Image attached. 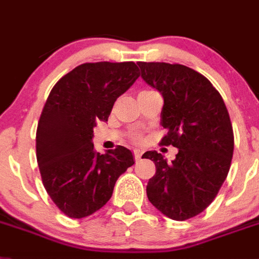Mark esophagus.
<instances>
[{"mask_svg":"<svg viewBox=\"0 0 259 259\" xmlns=\"http://www.w3.org/2000/svg\"><path fill=\"white\" fill-rule=\"evenodd\" d=\"M133 153H134V156H136V159L138 160V159H141V156H142L143 150L142 149H134Z\"/></svg>","mask_w":259,"mask_h":259,"instance_id":"obj_1","label":"esophagus"}]
</instances>
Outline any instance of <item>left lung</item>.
Masks as SVG:
<instances>
[{
  "label": "left lung",
  "instance_id": "1",
  "mask_svg": "<svg viewBox=\"0 0 259 259\" xmlns=\"http://www.w3.org/2000/svg\"><path fill=\"white\" fill-rule=\"evenodd\" d=\"M141 77L163 96V145L179 151L170 163L156 151L146 187L150 203L164 216L183 221L209 205L229 172L234 138L221 95L201 73L182 64L138 62Z\"/></svg>",
  "mask_w": 259,
  "mask_h": 259
}]
</instances>
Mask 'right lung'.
I'll list each match as a JSON object with an SVG mask.
<instances>
[{
    "mask_svg": "<svg viewBox=\"0 0 259 259\" xmlns=\"http://www.w3.org/2000/svg\"><path fill=\"white\" fill-rule=\"evenodd\" d=\"M133 62L84 63L51 89L36 129L43 186L63 213L82 219L103 208L123 172L134 164L123 146L97 153L93 127L108 121L121 95L138 79Z\"/></svg>",
    "mask_w": 259,
    "mask_h": 259,
    "instance_id": "right-lung-1",
    "label": "right lung"
}]
</instances>
